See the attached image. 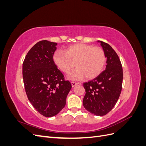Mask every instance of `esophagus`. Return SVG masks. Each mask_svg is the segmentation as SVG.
I'll return each instance as SVG.
<instances>
[{
    "label": "esophagus",
    "mask_w": 146,
    "mask_h": 146,
    "mask_svg": "<svg viewBox=\"0 0 146 146\" xmlns=\"http://www.w3.org/2000/svg\"><path fill=\"white\" fill-rule=\"evenodd\" d=\"M78 83L74 82H71V85H72V87H74L75 86H76L77 85H78Z\"/></svg>",
    "instance_id": "34e87169"
}]
</instances>
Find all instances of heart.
Instances as JSON below:
<instances>
[{"label": "heart", "instance_id": "heart-1", "mask_svg": "<svg viewBox=\"0 0 146 146\" xmlns=\"http://www.w3.org/2000/svg\"><path fill=\"white\" fill-rule=\"evenodd\" d=\"M64 52L55 51L53 60L57 67L64 73H68L75 65L77 66L69 74L70 79H79L84 76L86 79L94 78L104 68L106 56L100 47L80 43L68 47Z\"/></svg>", "mask_w": 146, "mask_h": 146}]
</instances>
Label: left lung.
Segmentation results:
<instances>
[{"label":"left lung","instance_id":"left-lung-1","mask_svg":"<svg viewBox=\"0 0 146 146\" xmlns=\"http://www.w3.org/2000/svg\"><path fill=\"white\" fill-rule=\"evenodd\" d=\"M100 43L107 58L105 70L93 80L83 83L86 94L83 104L85 109L96 116H104L116 105L121 94L123 71L116 52L108 44Z\"/></svg>","mask_w":146,"mask_h":146}]
</instances>
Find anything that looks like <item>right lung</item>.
<instances>
[{"instance_id": "1", "label": "right lung", "mask_w": 146, "mask_h": 146, "mask_svg": "<svg viewBox=\"0 0 146 146\" xmlns=\"http://www.w3.org/2000/svg\"><path fill=\"white\" fill-rule=\"evenodd\" d=\"M57 43L42 40L35 44L23 65L25 90L30 103L45 117L56 115L66 105L72 88L53 60Z\"/></svg>"}]
</instances>
